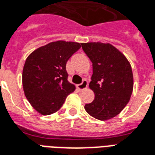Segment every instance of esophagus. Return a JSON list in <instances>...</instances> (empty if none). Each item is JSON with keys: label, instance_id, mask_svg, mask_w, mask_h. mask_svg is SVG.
Returning <instances> with one entry per match:
<instances>
[{"label": "esophagus", "instance_id": "obj_1", "mask_svg": "<svg viewBox=\"0 0 155 155\" xmlns=\"http://www.w3.org/2000/svg\"><path fill=\"white\" fill-rule=\"evenodd\" d=\"M87 87H88V82H87L86 80H84V81H82V83L77 85V88L80 89V90H83V89H86Z\"/></svg>", "mask_w": 155, "mask_h": 155}]
</instances>
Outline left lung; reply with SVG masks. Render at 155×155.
I'll use <instances>...</instances> for the list:
<instances>
[{
  "label": "left lung",
  "instance_id": "1",
  "mask_svg": "<svg viewBox=\"0 0 155 155\" xmlns=\"http://www.w3.org/2000/svg\"><path fill=\"white\" fill-rule=\"evenodd\" d=\"M81 47L93 64L89 88L95 95L84 109L98 120L113 118L128 104L132 94L131 66L124 55L109 43L87 42Z\"/></svg>",
  "mask_w": 155,
  "mask_h": 155
}]
</instances>
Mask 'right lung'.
Instances as JSON below:
<instances>
[{"mask_svg":"<svg viewBox=\"0 0 155 155\" xmlns=\"http://www.w3.org/2000/svg\"><path fill=\"white\" fill-rule=\"evenodd\" d=\"M78 42L57 41L33 51L23 69L25 94L42 115L56 113L75 87L68 81L66 66L69 58L81 48Z\"/></svg>","mask_w":155,"mask_h":155,"instance_id":"right-lung-1","label":"right lung"}]
</instances>
